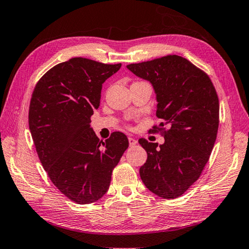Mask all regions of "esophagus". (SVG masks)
<instances>
[{
	"mask_svg": "<svg viewBox=\"0 0 249 249\" xmlns=\"http://www.w3.org/2000/svg\"><path fill=\"white\" fill-rule=\"evenodd\" d=\"M138 143V141L135 140L134 138H129V144H130V146H134L135 144Z\"/></svg>",
	"mask_w": 249,
	"mask_h": 249,
	"instance_id": "esophagus-1",
	"label": "esophagus"
}]
</instances>
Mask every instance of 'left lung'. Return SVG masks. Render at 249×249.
Segmentation results:
<instances>
[{"label": "left lung", "instance_id": "8db88e82", "mask_svg": "<svg viewBox=\"0 0 249 249\" xmlns=\"http://www.w3.org/2000/svg\"><path fill=\"white\" fill-rule=\"evenodd\" d=\"M126 67L153 84L156 116L163 121L152 129L165 138L162 145L139 140L147 153L140 177L159 197L178 198L199 179L209 160L219 126L217 91L208 74L182 56L166 55Z\"/></svg>", "mask_w": 249, "mask_h": 249}]
</instances>
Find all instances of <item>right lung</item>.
Returning <instances> with one entry per match:
<instances>
[{
    "instance_id": "1",
    "label": "right lung",
    "mask_w": 249,
    "mask_h": 249,
    "mask_svg": "<svg viewBox=\"0 0 249 249\" xmlns=\"http://www.w3.org/2000/svg\"><path fill=\"white\" fill-rule=\"evenodd\" d=\"M120 67L74 57L46 71L32 92L29 129L37 156L52 183L77 204L105 195L129 146L123 132H112L103 142L90 125L102 84Z\"/></svg>"
}]
</instances>
